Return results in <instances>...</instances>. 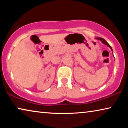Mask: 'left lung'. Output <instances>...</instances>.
I'll use <instances>...</instances> for the list:
<instances>
[{"instance_id":"left-lung-1","label":"left lung","mask_w":128,"mask_h":128,"mask_svg":"<svg viewBox=\"0 0 128 128\" xmlns=\"http://www.w3.org/2000/svg\"><path fill=\"white\" fill-rule=\"evenodd\" d=\"M96 39H97V40H100V41L102 42V44H105V45H107V46L109 47V48L111 49V50L112 51H113L112 50V48H111V46H110V45H109V44H108L107 42H106V40H105L104 39H103V38H100V37H98V38H96ZM112 54H113V52H112Z\"/></svg>"}]
</instances>
